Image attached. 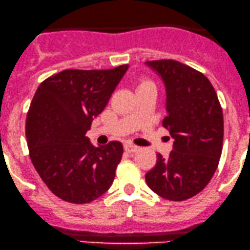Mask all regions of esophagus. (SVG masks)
<instances>
[{
    "mask_svg": "<svg viewBox=\"0 0 250 250\" xmlns=\"http://www.w3.org/2000/svg\"><path fill=\"white\" fill-rule=\"evenodd\" d=\"M124 149H125V151H127V152H136L137 150H138V146H133V144H131V143H126L124 146Z\"/></svg>",
    "mask_w": 250,
    "mask_h": 250,
    "instance_id": "esophagus-1",
    "label": "esophagus"
}]
</instances>
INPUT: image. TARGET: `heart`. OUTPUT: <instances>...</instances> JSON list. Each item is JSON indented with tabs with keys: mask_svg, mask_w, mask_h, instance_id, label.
<instances>
[{
	"mask_svg": "<svg viewBox=\"0 0 250 250\" xmlns=\"http://www.w3.org/2000/svg\"><path fill=\"white\" fill-rule=\"evenodd\" d=\"M149 85H152V87H154V83L147 79H141L136 83V89H139V88L143 87H149Z\"/></svg>",
	"mask_w": 250,
	"mask_h": 250,
	"instance_id": "1",
	"label": "heart"
}]
</instances>
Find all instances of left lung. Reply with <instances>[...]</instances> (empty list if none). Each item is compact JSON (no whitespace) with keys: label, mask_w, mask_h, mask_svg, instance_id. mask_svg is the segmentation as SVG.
<instances>
[{"label":"left lung","mask_w":250,"mask_h":250,"mask_svg":"<svg viewBox=\"0 0 250 250\" xmlns=\"http://www.w3.org/2000/svg\"><path fill=\"white\" fill-rule=\"evenodd\" d=\"M166 87L167 115L162 125L174 139L168 158L157 154L146 174L150 189L165 199L181 201L210 182L222 155L223 111L208 77L173 60L149 61Z\"/></svg>","instance_id":"obj_1"}]
</instances>
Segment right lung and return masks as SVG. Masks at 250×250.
<instances>
[{"label": "right lung", "mask_w": 250, "mask_h": 250, "mask_svg": "<svg viewBox=\"0 0 250 250\" xmlns=\"http://www.w3.org/2000/svg\"><path fill=\"white\" fill-rule=\"evenodd\" d=\"M127 64L108 70H63L42 82L26 118L29 157L62 200L87 204L111 187L123 144L94 146L85 132L108 103Z\"/></svg>", "instance_id": "obj_1"}]
</instances>
